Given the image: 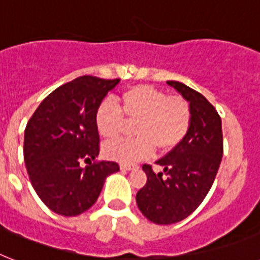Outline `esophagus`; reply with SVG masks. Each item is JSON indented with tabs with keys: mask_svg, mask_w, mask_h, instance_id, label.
Masks as SVG:
<instances>
[{
	"mask_svg": "<svg viewBox=\"0 0 260 260\" xmlns=\"http://www.w3.org/2000/svg\"><path fill=\"white\" fill-rule=\"evenodd\" d=\"M136 168V164H120V170L121 171H131V170H135Z\"/></svg>",
	"mask_w": 260,
	"mask_h": 260,
	"instance_id": "34e87169",
	"label": "esophagus"
}]
</instances>
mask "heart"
Instances as JSON below:
<instances>
[{"mask_svg":"<svg viewBox=\"0 0 260 260\" xmlns=\"http://www.w3.org/2000/svg\"><path fill=\"white\" fill-rule=\"evenodd\" d=\"M137 120L134 126L136 139L115 140L104 145V155L120 163H132L144 159L155 147L170 151L188 132L191 111L188 103L178 96H168L164 90L149 85H137L126 89L116 105L103 100L94 111L97 134L105 140L115 139L123 128L124 117Z\"/></svg>","mask_w":260,"mask_h":260,"instance_id":"b5f03b06","label":"heart"}]
</instances>
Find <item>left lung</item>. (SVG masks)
I'll list each match as a JSON object with an SVG mask.
<instances>
[{"instance_id":"1","label":"left lung","mask_w":260,"mask_h":260,"mask_svg":"<svg viewBox=\"0 0 260 260\" xmlns=\"http://www.w3.org/2000/svg\"><path fill=\"white\" fill-rule=\"evenodd\" d=\"M189 103L191 123L184 139L156 161L163 172L143 166L147 183L136 195L141 214L156 224L185 219L203 202L214 184L223 156L221 119L203 94L183 82L168 81Z\"/></svg>"}]
</instances>
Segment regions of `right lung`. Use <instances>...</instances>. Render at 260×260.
Returning <instances> with one entry per match:
<instances>
[{
	"label": "right lung",
	"mask_w": 260,
	"mask_h": 260,
	"mask_svg": "<svg viewBox=\"0 0 260 260\" xmlns=\"http://www.w3.org/2000/svg\"><path fill=\"white\" fill-rule=\"evenodd\" d=\"M120 82L82 76L42 100L25 128L24 160L42 203L62 216H76L96 203L105 179L119 171L115 161L81 168L99 156L94 111Z\"/></svg>",
	"instance_id": "obj_1"
}]
</instances>
